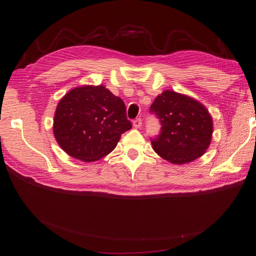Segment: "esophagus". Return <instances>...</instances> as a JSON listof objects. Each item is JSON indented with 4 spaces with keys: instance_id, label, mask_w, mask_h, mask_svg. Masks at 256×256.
Returning a JSON list of instances; mask_svg holds the SVG:
<instances>
[{
    "instance_id": "esophagus-1",
    "label": "esophagus",
    "mask_w": 256,
    "mask_h": 256,
    "mask_svg": "<svg viewBox=\"0 0 256 256\" xmlns=\"http://www.w3.org/2000/svg\"><path fill=\"white\" fill-rule=\"evenodd\" d=\"M133 126L135 128H140L142 126V118H135V120L133 121Z\"/></svg>"
}]
</instances>
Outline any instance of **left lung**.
Returning <instances> with one entry per match:
<instances>
[{"label": "left lung", "mask_w": 256, "mask_h": 256, "mask_svg": "<svg viewBox=\"0 0 256 256\" xmlns=\"http://www.w3.org/2000/svg\"><path fill=\"white\" fill-rule=\"evenodd\" d=\"M150 111L162 124L160 134L152 138L154 150L171 164H184L203 156L212 142V118L198 100L164 90Z\"/></svg>", "instance_id": "left-lung-1"}]
</instances>
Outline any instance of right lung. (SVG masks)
I'll return each instance as SVG.
<instances>
[{"label":"right lung","mask_w":256,"mask_h":256,"mask_svg":"<svg viewBox=\"0 0 256 256\" xmlns=\"http://www.w3.org/2000/svg\"><path fill=\"white\" fill-rule=\"evenodd\" d=\"M130 128L123 100L102 85L73 88L58 101L53 118L58 144L82 162L108 155Z\"/></svg>","instance_id":"1"}]
</instances>
